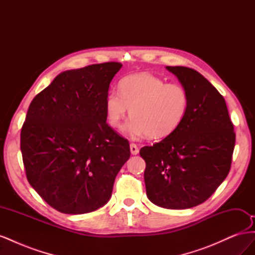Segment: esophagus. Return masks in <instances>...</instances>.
Instances as JSON below:
<instances>
[{"instance_id":"esophagus-1","label":"esophagus","mask_w":255,"mask_h":255,"mask_svg":"<svg viewBox=\"0 0 255 255\" xmlns=\"http://www.w3.org/2000/svg\"><path fill=\"white\" fill-rule=\"evenodd\" d=\"M129 150H130V153H132L133 155H137V154L139 153V149H138V146L135 143L129 144Z\"/></svg>"}]
</instances>
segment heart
<instances>
[{
	"instance_id": "b5f03b06",
	"label": "heart",
	"mask_w": 255,
	"mask_h": 255,
	"mask_svg": "<svg viewBox=\"0 0 255 255\" xmlns=\"http://www.w3.org/2000/svg\"><path fill=\"white\" fill-rule=\"evenodd\" d=\"M189 98L179 84H166L150 73L127 76L119 84V91L111 90L105 98L109 125L118 128L129 114L126 127L132 138L146 135L161 139L180 127L187 114Z\"/></svg>"
}]
</instances>
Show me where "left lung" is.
I'll return each instance as SVG.
<instances>
[{"label":"left lung","instance_id":"left-lung-1","mask_svg":"<svg viewBox=\"0 0 255 255\" xmlns=\"http://www.w3.org/2000/svg\"><path fill=\"white\" fill-rule=\"evenodd\" d=\"M186 89L189 105L172 134L140 149L146 197L157 206L185 210L203 203L225 181L235 145L225 99L191 68L166 67Z\"/></svg>","mask_w":255,"mask_h":255}]
</instances>
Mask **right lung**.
<instances>
[{
    "label": "right lung",
    "mask_w": 255,
    "mask_h": 255,
    "mask_svg": "<svg viewBox=\"0 0 255 255\" xmlns=\"http://www.w3.org/2000/svg\"><path fill=\"white\" fill-rule=\"evenodd\" d=\"M119 63L58 74L30 103L21 129L27 181L45 202L71 215L110 201L129 144L106 123L105 98Z\"/></svg>",
    "instance_id": "obj_1"
}]
</instances>
